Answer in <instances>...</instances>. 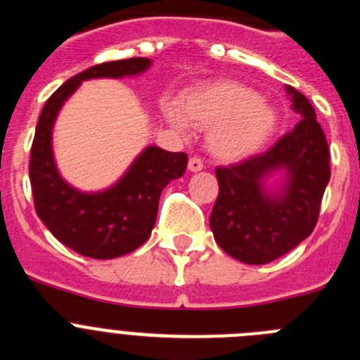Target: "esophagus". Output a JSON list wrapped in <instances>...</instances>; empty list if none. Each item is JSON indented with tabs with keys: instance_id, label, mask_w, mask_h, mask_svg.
<instances>
[{
	"instance_id": "obj_1",
	"label": "esophagus",
	"mask_w": 360,
	"mask_h": 360,
	"mask_svg": "<svg viewBox=\"0 0 360 360\" xmlns=\"http://www.w3.org/2000/svg\"><path fill=\"white\" fill-rule=\"evenodd\" d=\"M187 167H189L191 173H198V171L203 169V162L200 160V158H196V157L191 158L189 165H187Z\"/></svg>"
}]
</instances>
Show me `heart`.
<instances>
[{
	"label": "heart",
	"instance_id": "b5f03b06",
	"mask_svg": "<svg viewBox=\"0 0 360 360\" xmlns=\"http://www.w3.org/2000/svg\"><path fill=\"white\" fill-rule=\"evenodd\" d=\"M171 128L187 131L189 124L209 133V151L221 162L256 155L278 128V113L254 88L232 79L193 86L180 103L164 104Z\"/></svg>",
	"mask_w": 360,
	"mask_h": 360
}]
</instances>
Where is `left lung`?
I'll use <instances>...</instances> for the list:
<instances>
[{
  "instance_id": "left-lung-1",
  "label": "left lung",
  "mask_w": 360,
  "mask_h": 360,
  "mask_svg": "<svg viewBox=\"0 0 360 360\" xmlns=\"http://www.w3.org/2000/svg\"><path fill=\"white\" fill-rule=\"evenodd\" d=\"M301 117L290 133L263 155L218 167L219 195L211 212L216 243L247 265H265L290 252L314 231L330 182V149L316 110L285 86ZM282 176L274 190L268 180Z\"/></svg>"
}]
</instances>
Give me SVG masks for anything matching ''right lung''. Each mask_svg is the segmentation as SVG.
<instances>
[{
    "label": "right lung",
    "mask_w": 360,
    "mask_h": 360,
    "mask_svg": "<svg viewBox=\"0 0 360 360\" xmlns=\"http://www.w3.org/2000/svg\"><path fill=\"white\" fill-rule=\"evenodd\" d=\"M151 66L148 57L91 66L68 79L46 101L30 151V184L37 216L57 240L95 259H113L139 249L157 221L158 200L171 180L187 167L186 153L148 146L113 186L103 191L75 189L57 169L52 133L57 115L82 81L141 75Z\"/></svg>",
    "instance_id": "right-lung-1"
}]
</instances>
